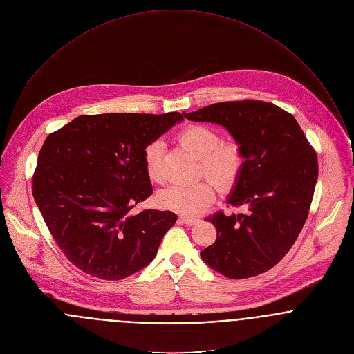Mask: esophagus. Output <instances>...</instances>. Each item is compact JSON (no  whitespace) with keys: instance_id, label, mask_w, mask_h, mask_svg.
<instances>
[{"instance_id":"1","label":"esophagus","mask_w":354,"mask_h":354,"mask_svg":"<svg viewBox=\"0 0 354 354\" xmlns=\"http://www.w3.org/2000/svg\"><path fill=\"white\" fill-rule=\"evenodd\" d=\"M180 220H181L184 224H187V225H194V224H196V223L199 221L198 217H189V216H181Z\"/></svg>"}]
</instances>
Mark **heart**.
<instances>
[{
    "instance_id": "b5f03b06",
    "label": "heart",
    "mask_w": 354,
    "mask_h": 354,
    "mask_svg": "<svg viewBox=\"0 0 354 354\" xmlns=\"http://www.w3.org/2000/svg\"><path fill=\"white\" fill-rule=\"evenodd\" d=\"M178 141L199 159L201 173L218 187L231 188L239 181L246 165V155L238 141H220L216 130L201 124L184 127L178 133ZM162 149V144L155 141L144 151L145 173L155 183L163 180ZM212 181L202 180L189 185H170L159 194V202L162 206L185 216L199 214L214 201L216 192Z\"/></svg>"
}]
</instances>
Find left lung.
<instances>
[{"label":"left lung","instance_id":"left-lung-1","mask_svg":"<svg viewBox=\"0 0 354 354\" xmlns=\"http://www.w3.org/2000/svg\"><path fill=\"white\" fill-rule=\"evenodd\" d=\"M188 120L224 126L246 155L228 203L246 212L206 217L217 230L202 259L231 279L263 274L281 261L308 216L318 160L296 119L279 106L242 100L184 113Z\"/></svg>","mask_w":354,"mask_h":354}]
</instances>
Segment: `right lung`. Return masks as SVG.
Returning <instances> with one entry per match:
<instances>
[{
	"label": "right lung",
	"instance_id": "right-lung-1",
	"mask_svg": "<svg viewBox=\"0 0 354 354\" xmlns=\"http://www.w3.org/2000/svg\"><path fill=\"white\" fill-rule=\"evenodd\" d=\"M180 120L178 112L83 115L44 141L33 196L57 245L83 272L118 281L156 256L177 216L131 210L152 195L145 148Z\"/></svg>",
	"mask_w": 354,
	"mask_h": 354
}]
</instances>
